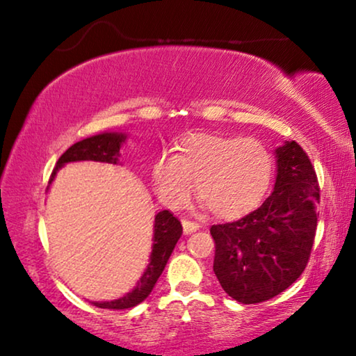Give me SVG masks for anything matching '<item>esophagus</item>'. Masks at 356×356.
<instances>
[{"mask_svg":"<svg viewBox=\"0 0 356 356\" xmlns=\"http://www.w3.org/2000/svg\"><path fill=\"white\" fill-rule=\"evenodd\" d=\"M183 223V232H184V235H191L193 232H196L197 228H199V225L196 222H189V220H183L181 222Z\"/></svg>","mask_w":356,"mask_h":356,"instance_id":"esophagus-1","label":"esophagus"}]
</instances>
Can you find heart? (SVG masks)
<instances>
[{"label":"heart","instance_id":"b5f03b06","mask_svg":"<svg viewBox=\"0 0 356 356\" xmlns=\"http://www.w3.org/2000/svg\"><path fill=\"white\" fill-rule=\"evenodd\" d=\"M178 154H160L152 163V183L170 209L186 206L196 186L201 207L220 220L250 213L266 196L274 175V157L254 138L186 134Z\"/></svg>","mask_w":356,"mask_h":356}]
</instances>
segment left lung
Masks as SVG:
<instances>
[{"instance_id": "left-lung-1", "label": "left lung", "mask_w": 356, "mask_h": 356, "mask_svg": "<svg viewBox=\"0 0 356 356\" xmlns=\"http://www.w3.org/2000/svg\"><path fill=\"white\" fill-rule=\"evenodd\" d=\"M275 183L254 212L211 227L216 272L228 296L243 305L274 298L305 270L318 223L319 186L308 155L295 140L275 149Z\"/></svg>"}]
</instances>
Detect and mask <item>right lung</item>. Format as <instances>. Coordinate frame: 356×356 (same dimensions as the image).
Instances as JSON below:
<instances>
[{
  "label": "right lung",
  "mask_w": 356,
  "mask_h": 356,
  "mask_svg": "<svg viewBox=\"0 0 356 356\" xmlns=\"http://www.w3.org/2000/svg\"><path fill=\"white\" fill-rule=\"evenodd\" d=\"M126 139H128V134L121 133V131H105V133L90 136V138H86L79 140V143L72 144L56 162V167L53 170L50 178V184L55 181L56 173L66 163L102 162L116 165L120 157V149ZM50 184H48L47 191L50 189ZM181 233L183 227L177 217H173L168 211L159 212L154 220L152 251H150L149 256V264L143 274H140L134 289L116 300L92 301V305L105 309H128L143 303L150 295L155 284H157L159 277L162 275L165 266H167Z\"/></svg>",
  "instance_id": "obj_1"
}]
</instances>
